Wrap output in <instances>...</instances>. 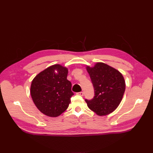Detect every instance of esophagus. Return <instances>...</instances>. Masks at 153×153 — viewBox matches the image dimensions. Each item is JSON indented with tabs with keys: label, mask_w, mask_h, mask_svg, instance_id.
<instances>
[{
	"label": "esophagus",
	"mask_w": 153,
	"mask_h": 153,
	"mask_svg": "<svg viewBox=\"0 0 153 153\" xmlns=\"http://www.w3.org/2000/svg\"><path fill=\"white\" fill-rule=\"evenodd\" d=\"M77 94H78V95H80V96H84V92H78Z\"/></svg>",
	"instance_id": "esophagus-1"
}]
</instances>
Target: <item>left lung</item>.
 Instances as JSON below:
<instances>
[{
	"label": "left lung",
	"mask_w": 153,
	"mask_h": 153,
	"mask_svg": "<svg viewBox=\"0 0 153 153\" xmlns=\"http://www.w3.org/2000/svg\"><path fill=\"white\" fill-rule=\"evenodd\" d=\"M94 86L95 96L87 100V106L100 116L110 114L116 109L123 99L126 84L123 74L103 62L86 66Z\"/></svg>",
	"instance_id": "8db88e82"
}]
</instances>
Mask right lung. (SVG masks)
<instances>
[{"label":"right lung","instance_id":"right-lung-1","mask_svg":"<svg viewBox=\"0 0 153 153\" xmlns=\"http://www.w3.org/2000/svg\"><path fill=\"white\" fill-rule=\"evenodd\" d=\"M68 68L56 64L38 73L32 80L30 95L41 113L56 117L68 108L73 95L71 83L67 80Z\"/></svg>","mask_w":153,"mask_h":153}]
</instances>
